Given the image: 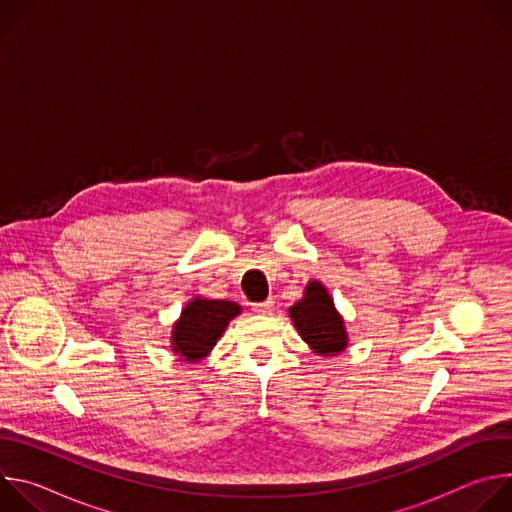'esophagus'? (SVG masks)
I'll return each mask as SVG.
<instances>
[{"instance_id":"1","label":"esophagus","mask_w":512,"mask_h":512,"mask_svg":"<svg viewBox=\"0 0 512 512\" xmlns=\"http://www.w3.org/2000/svg\"><path fill=\"white\" fill-rule=\"evenodd\" d=\"M271 310H273V300H265L261 304H253V312L259 314V316H267V314H271Z\"/></svg>"}]
</instances>
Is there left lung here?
<instances>
[{
	"label": "left lung",
	"instance_id": "left-lung-1",
	"mask_svg": "<svg viewBox=\"0 0 512 512\" xmlns=\"http://www.w3.org/2000/svg\"><path fill=\"white\" fill-rule=\"evenodd\" d=\"M287 312L312 352L320 356H336L346 350L348 332L344 318L336 310L330 291L322 281H308L304 298Z\"/></svg>",
	"mask_w": 512,
	"mask_h": 512
}]
</instances>
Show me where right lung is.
<instances>
[{"label":"right lung","instance_id":"add662e5","mask_svg":"<svg viewBox=\"0 0 512 512\" xmlns=\"http://www.w3.org/2000/svg\"><path fill=\"white\" fill-rule=\"evenodd\" d=\"M241 312L243 308L237 302L194 296L172 326V352L188 364L204 360L225 334L229 322Z\"/></svg>","mask_w":512,"mask_h":512}]
</instances>
